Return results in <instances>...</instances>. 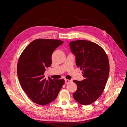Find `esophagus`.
Listing matches in <instances>:
<instances>
[{"label":"esophagus","instance_id":"34e87169","mask_svg":"<svg viewBox=\"0 0 127 127\" xmlns=\"http://www.w3.org/2000/svg\"><path fill=\"white\" fill-rule=\"evenodd\" d=\"M71 82V80H69V79H65V80H64L65 84H68V83H70Z\"/></svg>","mask_w":127,"mask_h":127}]
</instances>
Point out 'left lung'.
Segmentation results:
<instances>
[{"label":"left lung","mask_w":127,"mask_h":127,"mask_svg":"<svg viewBox=\"0 0 127 127\" xmlns=\"http://www.w3.org/2000/svg\"><path fill=\"white\" fill-rule=\"evenodd\" d=\"M69 46L84 77L82 81H73L77 85L73 97L82 105L90 104L100 96L105 88L109 75L108 58L100 46L93 42L77 40L70 42Z\"/></svg>","instance_id":"left-lung-1"}]
</instances>
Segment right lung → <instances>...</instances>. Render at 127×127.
I'll return each instance as SVG.
<instances>
[{
    "label": "right lung",
    "instance_id": "add662e5",
    "mask_svg": "<svg viewBox=\"0 0 127 127\" xmlns=\"http://www.w3.org/2000/svg\"><path fill=\"white\" fill-rule=\"evenodd\" d=\"M64 42L58 40L37 39L27 46L17 64V75L23 90L35 103L46 105L57 98L64 79H47L44 75L50 67L51 56Z\"/></svg>",
    "mask_w": 127,
    "mask_h": 127
}]
</instances>
